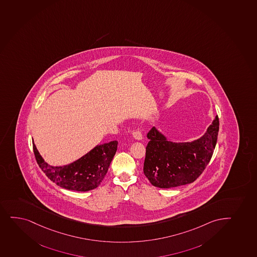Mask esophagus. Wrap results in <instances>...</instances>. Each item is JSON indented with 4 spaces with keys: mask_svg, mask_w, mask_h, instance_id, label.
<instances>
[{
    "mask_svg": "<svg viewBox=\"0 0 257 257\" xmlns=\"http://www.w3.org/2000/svg\"><path fill=\"white\" fill-rule=\"evenodd\" d=\"M133 135L134 137V139H137V140H141L143 139V134H142L141 131H133Z\"/></svg>",
    "mask_w": 257,
    "mask_h": 257,
    "instance_id": "esophagus-1",
    "label": "esophagus"
}]
</instances>
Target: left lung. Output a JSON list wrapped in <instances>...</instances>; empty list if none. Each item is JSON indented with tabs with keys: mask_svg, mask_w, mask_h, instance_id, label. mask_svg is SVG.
Returning a JSON list of instances; mask_svg holds the SVG:
<instances>
[{
	"mask_svg": "<svg viewBox=\"0 0 257 257\" xmlns=\"http://www.w3.org/2000/svg\"><path fill=\"white\" fill-rule=\"evenodd\" d=\"M219 118L202 138L191 143H173L155 127L148 133L144 173L156 187L168 189L195 181L213 156L219 133Z\"/></svg>",
	"mask_w": 257,
	"mask_h": 257,
	"instance_id": "1",
	"label": "left lung"
}]
</instances>
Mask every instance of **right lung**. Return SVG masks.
Here are the masks:
<instances>
[{
	"mask_svg": "<svg viewBox=\"0 0 257 257\" xmlns=\"http://www.w3.org/2000/svg\"><path fill=\"white\" fill-rule=\"evenodd\" d=\"M118 142L97 145L72 164L52 167L47 164L33 143V152L39 168L60 187L76 191H88L97 187L107 174L117 150Z\"/></svg>",
	"mask_w": 257,
	"mask_h": 257,
	"instance_id": "right-lung-1",
	"label": "right lung"
}]
</instances>
